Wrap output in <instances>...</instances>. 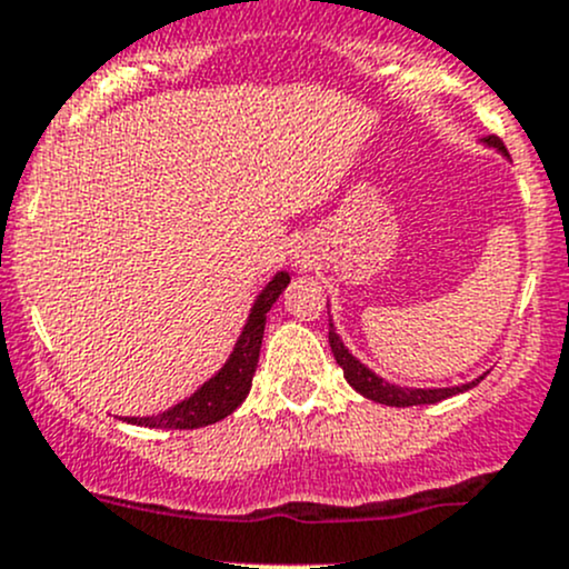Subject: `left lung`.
<instances>
[{"mask_svg": "<svg viewBox=\"0 0 569 569\" xmlns=\"http://www.w3.org/2000/svg\"><path fill=\"white\" fill-rule=\"evenodd\" d=\"M481 142H485V146H490V148H496V151L507 153V148H503V142L498 140L496 134L485 137ZM330 349H332V358H336V363L343 369V377H347L349 386H352L360 396H366V399L380 401V405H388V407L435 405V401H443V399H449V396L470 391V388H476L481 380H485V375H481L479 380H470V382H465V386H455V388H401V386H393V382L382 380L380 375H375L369 366L360 363V360L355 358V355L349 352L347 347H343L341 336H338L336 327H332V319H330Z\"/></svg>", "mask_w": 569, "mask_h": 569, "instance_id": "8db88e82", "label": "left lung"}]
</instances>
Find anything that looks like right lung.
<instances>
[{
  "mask_svg": "<svg viewBox=\"0 0 569 569\" xmlns=\"http://www.w3.org/2000/svg\"><path fill=\"white\" fill-rule=\"evenodd\" d=\"M289 280H291L289 272H278L267 286H263L261 295H258L256 302H252L250 317L242 327V336H239V341L233 343V352L228 355L226 366H222L211 380H206L198 391L189 396V399L178 401V405L170 407V410L159 412V416L126 418V421L137 423V427H151V429H198L231 416V412L248 399L252 375H256V366H258V352H261L267 313L269 308L274 306V300L283 295Z\"/></svg>",
  "mask_w": 569,
  "mask_h": 569,
  "instance_id": "obj_1",
  "label": "right lung"
}]
</instances>
